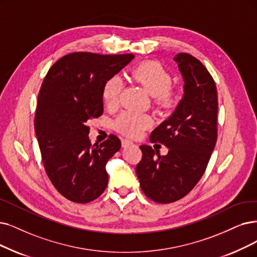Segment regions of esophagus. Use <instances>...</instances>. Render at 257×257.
Here are the masks:
<instances>
[{
    "label": "esophagus",
    "instance_id": "obj_1",
    "mask_svg": "<svg viewBox=\"0 0 257 257\" xmlns=\"http://www.w3.org/2000/svg\"><path fill=\"white\" fill-rule=\"evenodd\" d=\"M131 145H133V141H131L128 139H122V147L123 148H126V147H128Z\"/></svg>",
    "mask_w": 257,
    "mask_h": 257
}]
</instances>
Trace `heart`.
I'll return each mask as SVG.
<instances>
[{
  "label": "heart",
  "instance_id": "1",
  "mask_svg": "<svg viewBox=\"0 0 257 257\" xmlns=\"http://www.w3.org/2000/svg\"><path fill=\"white\" fill-rule=\"evenodd\" d=\"M133 79L139 83L148 93L155 98L156 103L170 106L174 102V96L170 87L172 77L157 62H143L137 65L131 73ZM122 89V81L119 77L108 78L102 87V98L107 107H115L119 102ZM152 124L150 116L141 112L124 111L116 119L115 128L127 137H138L141 133Z\"/></svg>",
  "mask_w": 257,
  "mask_h": 257
}]
</instances>
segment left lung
Wrapping results in <instances>:
<instances>
[{"instance_id":"obj_1","label":"left lung","mask_w":257,"mask_h":257,"mask_svg":"<svg viewBox=\"0 0 257 257\" xmlns=\"http://www.w3.org/2000/svg\"><path fill=\"white\" fill-rule=\"evenodd\" d=\"M174 61L183 78L184 94L173 114L150 137L169 152L160 156L151 147L141 146L142 159L136 167L141 190L159 203L179 200L192 191L206 171L217 140L218 102L212 76L191 55L178 54Z\"/></svg>"}]
</instances>
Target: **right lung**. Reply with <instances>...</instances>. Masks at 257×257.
Instances as JSON below:
<instances>
[{"mask_svg":"<svg viewBox=\"0 0 257 257\" xmlns=\"http://www.w3.org/2000/svg\"><path fill=\"white\" fill-rule=\"evenodd\" d=\"M134 55L74 53L51 66L41 86L35 130L47 176L57 191L77 203L104 192L107 161L121 148L115 135L91 146L87 121L103 114L104 82L124 68Z\"/></svg>","mask_w":257,"mask_h":257,"instance_id":"1","label":"right lung"}]
</instances>
